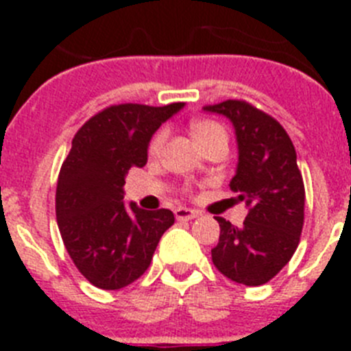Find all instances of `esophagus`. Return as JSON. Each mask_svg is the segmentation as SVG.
I'll return each mask as SVG.
<instances>
[{
    "instance_id": "34e87169",
    "label": "esophagus",
    "mask_w": 351,
    "mask_h": 351,
    "mask_svg": "<svg viewBox=\"0 0 351 351\" xmlns=\"http://www.w3.org/2000/svg\"><path fill=\"white\" fill-rule=\"evenodd\" d=\"M173 214H176V218H178L179 221H190V219H195L198 216L197 210L186 209V207H178V209L173 210Z\"/></svg>"
}]
</instances>
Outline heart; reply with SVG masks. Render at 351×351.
<instances>
[{"label": "heart", "instance_id": "b5f03b06", "mask_svg": "<svg viewBox=\"0 0 351 351\" xmlns=\"http://www.w3.org/2000/svg\"><path fill=\"white\" fill-rule=\"evenodd\" d=\"M191 135H193V138L197 141V144L200 145L202 142L209 141V138L216 137V135H225V130H223L218 123H214V121L204 119L193 123V126H191ZM163 141H165V133H156L153 137V141H151V144H149V154H153L154 156V154L160 153Z\"/></svg>", "mask_w": 351, "mask_h": 351}]
</instances>
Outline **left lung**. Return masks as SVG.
<instances>
[{"label": "left lung", "instance_id": "8db88e82", "mask_svg": "<svg viewBox=\"0 0 351 351\" xmlns=\"http://www.w3.org/2000/svg\"><path fill=\"white\" fill-rule=\"evenodd\" d=\"M206 112L232 121L239 161L230 181L247 216L241 228L223 218L213 263L223 276L246 287L267 283L290 262L304 225L302 173L297 153L283 126L243 100L206 105Z\"/></svg>", "mask_w": 351, "mask_h": 351}]
</instances>
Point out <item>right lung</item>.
I'll list each match as a JSON object with an SVG mask.
<instances>
[{"instance_id": "1", "label": "right lung", "mask_w": 351, "mask_h": 351, "mask_svg": "<svg viewBox=\"0 0 351 351\" xmlns=\"http://www.w3.org/2000/svg\"><path fill=\"white\" fill-rule=\"evenodd\" d=\"M184 104L149 107L121 104L86 121L71 141L56 188V218L68 255L80 274L101 290L138 280L161 235L173 225L169 209L125 206V178L147 163V145Z\"/></svg>"}]
</instances>
